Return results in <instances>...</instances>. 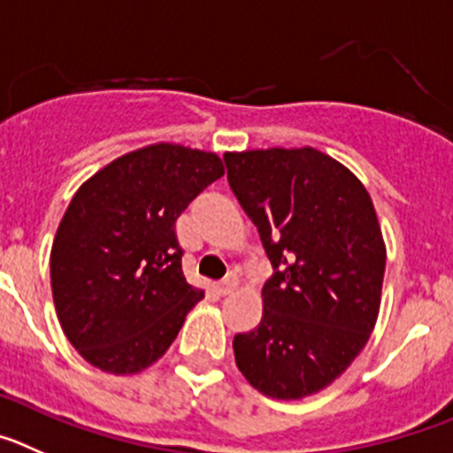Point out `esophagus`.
I'll use <instances>...</instances> for the list:
<instances>
[{
	"mask_svg": "<svg viewBox=\"0 0 453 453\" xmlns=\"http://www.w3.org/2000/svg\"><path fill=\"white\" fill-rule=\"evenodd\" d=\"M236 284H239V280H236L234 273H230V275H227L221 284H217V293L219 296H227V293L234 291Z\"/></svg>",
	"mask_w": 453,
	"mask_h": 453,
	"instance_id": "esophagus-1",
	"label": "esophagus"
}]
</instances>
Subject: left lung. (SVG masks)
Returning a JSON list of instances; mask_svg holds the SVG:
<instances>
[{"label": "left lung", "instance_id": "1", "mask_svg": "<svg viewBox=\"0 0 453 453\" xmlns=\"http://www.w3.org/2000/svg\"><path fill=\"white\" fill-rule=\"evenodd\" d=\"M227 182L273 264L262 323L232 341L248 384L275 399L327 388L365 348L386 246L372 198L311 146L226 153Z\"/></svg>", "mask_w": 453, "mask_h": 453}]
</instances>
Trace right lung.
I'll return each instance as SVG.
<instances>
[{
  "label": "right lung",
  "mask_w": 453,
  "mask_h": 453,
  "mask_svg": "<svg viewBox=\"0 0 453 453\" xmlns=\"http://www.w3.org/2000/svg\"><path fill=\"white\" fill-rule=\"evenodd\" d=\"M223 173L217 153L160 142L79 187L49 264L60 327L89 365L142 372L176 341L205 296L182 275L176 221Z\"/></svg>",
  "instance_id": "1"
}]
</instances>
